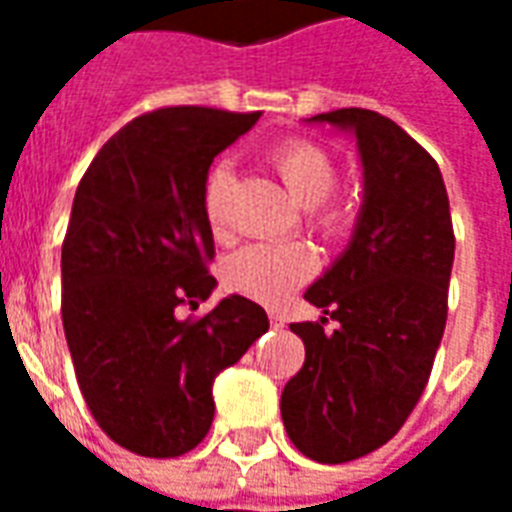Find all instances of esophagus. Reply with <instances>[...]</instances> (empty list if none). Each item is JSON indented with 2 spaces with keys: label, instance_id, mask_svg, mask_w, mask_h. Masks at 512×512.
<instances>
[{
  "label": "esophagus",
  "instance_id": "1",
  "mask_svg": "<svg viewBox=\"0 0 512 512\" xmlns=\"http://www.w3.org/2000/svg\"><path fill=\"white\" fill-rule=\"evenodd\" d=\"M268 321H271L274 329H282V326H285V318H282L279 312H268Z\"/></svg>",
  "mask_w": 512,
  "mask_h": 512
}]
</instances>
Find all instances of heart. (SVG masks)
<instances>
[{
    "label": "heart",
    "instance_id": "heart-1",
    "mask_svg": "<svg viewBox=\"0 0 512 512\" xmlns=\"http://www.w3.org/2000/svg\"><path fill=\"white\" fill-rule=\"evenodd\" d=\"M268 164L277 172L285 189L307 205V224L326 241H340L351 227V213L332 200L340 186V167L329 150L310 139H285L268 150ZM233 183V161L219 158L202 186V216L216 238L224 235V205ZM318 255L304 241L290 244H252L224 260L222 282L230 293L260 304H279L315 277Z\"/></svg>",
    "mask_w": 512,
    "mask_h": 512
}]
</instances>
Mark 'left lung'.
Returning a JSON list of instances; mask_svg holds the SVG:
<instances>
[{
	"instance_id": "8db88e82",
	"label": "left lung",
	"mask_w": 512,
	"mask_h": 512,
	"mask_svg": "<svg viewBox=\"0 0 512 512\" xmlns=\"http://www.w3.org/2000/svg\"><path fill=\"white\" fill-rule=\"evenodd\" d=\"M312 123L351 128L365 164V205L345 255L304 299L321 321L293 323L304 367L282 392L296 450L356 461L403 428L428 384L447 323L455 233L439 164L389 117L334 109Z\"/></svg>"
}]
</instances>
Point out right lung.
Instances as JSON below:
<instances>
[{
	"label": "right lung",
	"mask_w": 512,
	"mask_h": 512,
	"mask_svg": "<svg viewBox=\"0 0 512 512\" xmlns=\"http://www.w3.org/2000/svg\"><path fill=\"white\" fill-rule=\"evenodd\" d=\"M260 112L164 106L106 142L73 197L62 241V326L84 403L120 447L145 458L194 450L213 422V378L268 332L244 296L202 318L213 233L202 186L213 158Z\"/></svg>",
	"instance_id": "right-lung-1"
}]
</instances>
